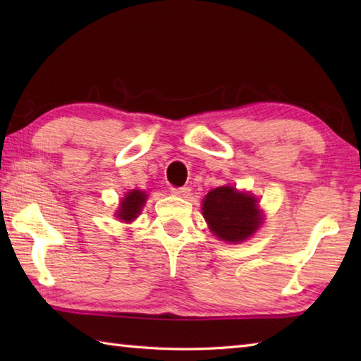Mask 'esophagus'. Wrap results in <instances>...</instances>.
<instances>
[{
  "label": "esophagus",
  "mask_w": 361,
  "mask_h": 361,
  "mask_svg": "<svg viewBox=\"0 0 361 361\" xmlns=\"http://www.w3.org/2000/svg\"><path fill=\"white\" fill-rule=\"evenodd\" d=\"M171 192L173 195H178V197H188L190 194V188L189 186H183V188H172Z\"/></svg>",
  "instance_id": "34e87169"
}]
</instances>
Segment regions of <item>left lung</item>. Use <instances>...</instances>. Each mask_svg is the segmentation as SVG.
<instances>
[{
    "label": "left lung",
    "instance_id": "1",
    "mask_svg": "<svg viewBox=\"0 0 361 361\" xmlns=\"http://www.w3.org/2000/svg\"><path fill=\"white\" fill-rule=\"evenodd\" d=\"M255 197L224 186L211 190L203 200V216L219 239L242 242L260 225V212Z\"/></svg>",
    "mask_w": 361,
    "mask_h": 361
}]
</instances>
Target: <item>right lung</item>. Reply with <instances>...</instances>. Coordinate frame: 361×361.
I'll list each match as a JSON object with an SVG mask.
<instances>
[{"label": "right lung", "mask_w": 361, "mask_h": 361, "mask_svg": "<svg viewBox=\"0 0 361 361\" xmlns=\"http://www.w3.org/2000/svg\"><path fill=\"white\" fill-rule=\"evenodd\" d=\"M145 197L147 195L141 192V190H132V192H128L124 200L121 202V208L118 212L119 220L132 221L133 219H136L137 214H140L141 208L144 206Z\"/></svg>", "instance_id": "add662e5"}]
</instances>
